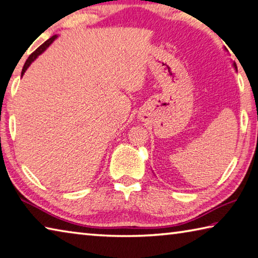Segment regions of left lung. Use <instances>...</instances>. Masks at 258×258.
<instances>
[{
  "mask_svg": "<svg viewBox=\"0 0 258 258\" xmlns=\"http://www.w3.org/2000/svg\"><path fill=\"white\" fill-rule=\"evenodd\" d=\"M233 66H234V69L236 70V65H235V62H233Z\"/></svg>",
  "mask_w": 258,
  "mask_h": 258,
  "instance_id": "left-lung-1",
  "label": "left lung"
}]
</instances>
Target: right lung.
Segmentation results:
<instances>
[{
	"instance_id": "add662e5",
	"label": "right lung",
	"mask_w": 258,
	"mask_h": 258,
	"mask_svg": "<svg viewBox=\"0 0 258 258\" xmlns=\"http://www.w3.org/2000/svg\"><path fill=\"white\" fill-rule=\"evenodd\" d=\"M57 39V35H53V36H51L50 37L49 40H46L43 44H41L39 48H37L35 51H34L31 56H29L28 58H27V60H26V62H25V65H24V67H23V71H22V77L24 75V73L25 72H26V70L28 69L29 67V65L32 64V62L35 60V59L40 56V54L44 51V50L48 48V46L52 43V42Z\"/></svg>"
}]
</instances>
